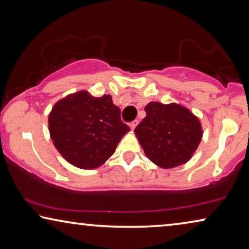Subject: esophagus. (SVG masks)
I'll return each mask as SVG.
<instances>
[{
  "label": "esophagus",
  "mask_w": 249,
  "mask_h": 249,
  "mask_svg": "<svg viewBox=\"0 0 249 249\" xmlns=\"http://www.w3.org/2000/svg\"><path fill=\"white\" fill-rule=\"evenodd\" d=\"M139 122L138 121H133L131 124H129V127H131V129H134L136 127V125H138Z\"/></svg>",
  "instance_id": "obj_1"
}]
</instances>
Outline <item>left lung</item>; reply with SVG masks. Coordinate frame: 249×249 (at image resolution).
<instances>
[{"label":"left lung","mask_w":249,"mask_h":249,"mask_svg":"<svg viewBox=\"0 0 249 249\" xmlns=\"http://www.w3.org/2000/svg\"><path fill=\"white\" fill-rule=\"evenodd\" d=\"M146 116L134 133L145 156L163 169L186 163L201 142V122L188 108L178 104L151 101Z\"/></svg>","instance_id":"8db88e82"}]
</instances>
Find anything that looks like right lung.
I'll list each match as a JSON object with an SVG mask.
<instances>
[{"label":"right lung","mask_w":249,"mask_h":249,"mask_svg":"<svg viewBox=\"0 0 249 249\" xmlns=\"http://www.w3.org/2000/svg\"><path fill=\"white\" fill-rule=\"evenodd\" d=\"M48 129L63 158L81 169H94L113 156L129 127L109 94L86 90L58 100L48 116Z\"/></svg>","instance_id":"right-lung-1"}]
</instances>
